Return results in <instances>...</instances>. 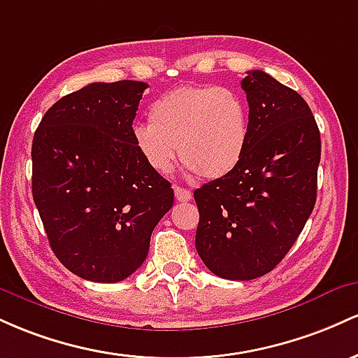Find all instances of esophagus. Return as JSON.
<instances>
[{"label":"esophagus","mask_w":358,"mask_h":358,"mask_svg":"<svg viewBox=\"0 0 358 358\" xmlns=\"http://www.w3.org/2000/svg\"><path fill=\"white\" fill-rule=\"evenodd\" d=\"M174 194H176V199H178L179 203H186V201L192 199V192L189 189H186V187L176 186L174 187Z\"/></svg>","instance_id":"1"}]
</instances>
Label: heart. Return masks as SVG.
<instances>
[{"label": "heart", "instance_id": "obj_1", "mask_svg": "<svg viewBox=\"0 0 358 358\" xmlns=\"http://www.w3.org/2000/svg\"><path fill=\"white\" fill-rule=\"evenodd\" d=\"M148 122L131 130L143 162L167 174L176 157L189 172L224 178L238 167L248 145V110L238 92L220 86H182L159 96Z\"/></svg>", "mask_w": 358, "mask_h": 358}]
</instances>
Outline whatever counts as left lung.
Segmentation results:
<instances>
[{"instance_id":"8db88e82","label":"left lung","mask_w":358,"mask_h":358,"mask_svg":"<svg viewBox=\"0 0 358 358\" xmlns=\"http://www.w3.org/2000/svg\"><path fill=\"white\" fill-rule=\"evenodd\" d=\"M248 145L224 178L194 191L196 250L213 274L250 280L298 240L316 203L321 138L308 103L264 71L247 72Z\"/></svg>"}]
</instances>
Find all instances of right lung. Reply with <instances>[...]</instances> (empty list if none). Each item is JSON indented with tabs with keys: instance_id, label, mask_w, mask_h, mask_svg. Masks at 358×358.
I'll return each instance as SVG.
<instances>
[{
	"instance_id": "add662e5",
	"label": "right lung",
	"mask_w": 358,
	"mask_h": 358,
	"mask_svg": "<svg viewBox=\"0 0 358 358\" xmlns=\"http://www.w3.org/2000/svg\"><path fill=\"white\" fill-rule=\"evenodd\" d=\"M147 83H92L43 115L31 143V192L54 254L72 274L120 282L143 264L174 204L171 182L134 143Z\"/></svg>"
}]
</instances>
